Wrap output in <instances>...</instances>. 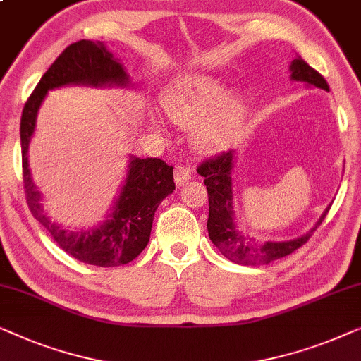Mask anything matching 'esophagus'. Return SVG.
Masks as SVG:
<instances>
[{
  "mask_svg": "<svg viewBox=\"0 0 361 361\" xmlns=\"http://www.w3.org/2000/svg\"><path fill=\"white\" fill-rule=\"evenodd\" d=\"M191 178V169L186 165H176L175 166V183L181 186L183 183H186Z\"/></svg>",
  "mask_w": 361,
  "mask_h": 361,
  "instance_id": "esophagus-1",
  "label": "esophagus"
}]
</instances>
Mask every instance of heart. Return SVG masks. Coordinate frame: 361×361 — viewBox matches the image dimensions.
<instances>
[{
  "mask_svg": "<svg viewBox=\"0 0 361 361\" xmlns=\"http://www.w3.org/2000/svg\"><path fill=\"white\" fill-rule=\"evenodd\" d=\"M166 113L175 123L192 124V142L200 150L214 152L229 144L245 113L237 94H226V86L207 75H185L164 94Z\"/></svg>",
  "mask_w": 361,
  "mask_h": 361,
  "instance_id": "obj_1",
  "label": "heart"
}]
</instances>
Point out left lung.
Wrapping results in <instances>:
<instances>
[{"instance_id":"8db88e82","label":"left lung","mask_w":361,"mask_h":361,"mask_svg":"<svg viewBox=\"0 0 361 361\" xmlns=\"http://www.w3.org/2000/svg\"><path fill=\"white\" fill-rule=\"evenodd\" d=\"M291 78L296 81H306L307 85L317 86L329 91L326 78L317 70L304 62L299 57L291 63ZM233 152H221L214 157L202 160L197 166V173L204 176V185L207 190V201H209V217H207V232L214 245L229 260L240 263V265H263L276 258H283L298 250L312 237L314 231L326 219L329 209L321 216L317 224L302 237L286 242H265L258 243L250 238L243 237L235 231L232 219V188H231V170H232Z\"/></svg>"}]
</instances>
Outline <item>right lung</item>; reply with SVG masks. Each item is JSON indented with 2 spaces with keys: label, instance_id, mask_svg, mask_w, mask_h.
Returning <instances> with one entry per match:
<instances>
[{
  "label": "right lung",
  "instance_id": "obj_1",
  "mask_svg": "<svg viewBox=\"0 0 361 361\" xmlns=\"http://www.w3.org/2000/svg\"><path fill=\"white\" fill-rule=\"evenodd\" d=\"M128 78V73L103 44L78 40L68 45L50 65L27 98L21 116L23 183L30 212L68 255L88 265L104 268L126 265L147 247L157 207L175 190L173 166L160 159H132L128 180L111 219L99 229L73 233L60 229L44 214L39 202L40 195L30 178L27 149L35 116L49 90L70 83L126 85Z\"/></svg>",
  "mask_w": 361,
  "mask_h": 361
}]
</instances>
